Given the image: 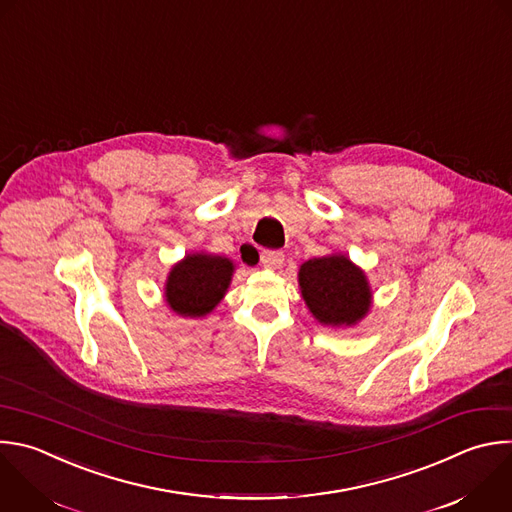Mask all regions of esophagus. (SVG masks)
<instances>
[{
  "label": "esophagus",
  "instance_id": "esophagus-1",
  "mask_svg": "<svg viewBox=\"0 0 512 512\" xmlns=\"http://www.w3.org/2000/svg\"><path fill=\"white\" fill-rule=\"evenodd\" d=\"M283 259H285V255L281 253V251H263L261 253V263L265 265V267H269V269H277V267H281L283 265Z\"/></svg>",
  "mask_w": 512,
  "mask_h": 512
}]
</instances>
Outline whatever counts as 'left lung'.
I'll use <instances>...</instances> for the list:
<instances>
[{
    "label": "left lung",
    "mask_w": 512,
    "mask_h": 512,
    "mask_svg": "<svg viewBox=\"0 0 512 512\" xmlns=\"http://www.w3.org/2000/svg\"><path fill=\"white\" fill-rule=\"evenodd\" d=\"M299 287L313 317L331 327L356 325L372 305L366 273L342 253L305 261L299 267Z\"/></svg>",
    "instance_id": "obj_1"
}]
</instances>
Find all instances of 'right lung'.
<instances>
[{
	"mask_svg": "<svg viewBox=\"0 0 512 512\" xmlns=\"http://www.w3.org/2000/svg\"><path fill=\"white\" fill-rule=\"evenodd\" d=\"M233 271L235 265L227 257L189 253L166 277V305L183 317H205L225 297Z\"/></svg>",
	"mask_w": 512,
	"mask_h": 512,
	"instance_id": "right-lung-1",
	"label": "right lung"
}]
</instances>
